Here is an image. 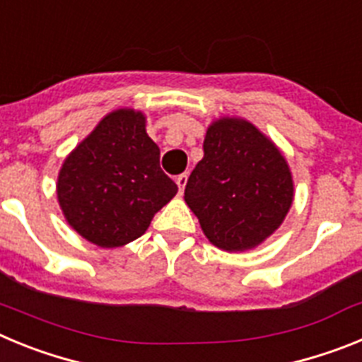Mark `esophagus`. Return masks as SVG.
<instances>
[{"mask_svg":"<svg viewBox=\"0 0 362 362\" xmlns=\"http://www.w3.org/2000/svg\"><path fill=\"white\" fill-rule=\"evenodd\" d=\"M187 181H188L187 174H181V175H177V177H175V185H177V188H179V194H183L185 187H187Z\"/></svg>","mask_w":362,"mask_h":362,"instance_id":"34e87169","label":"esophagus"}]
</instances>
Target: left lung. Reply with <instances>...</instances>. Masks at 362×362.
I'll return each instance as SVG.
<instances>
[{
    "mask_svg": "<svg viewBox=\"0 0 362 362\" xmlns=\"http://www.w3.org/2000/svg\"><path fill=\"white\" fill-rule=\"evenodd\" d=\"M203 152L185 187V203L214 246L252 250L292 209L296 188L288 161L267 134L235 116L210 123Z\"/></svg>",
    "mask_w": 362,
    "mask_h": 362,
    "instance_id": "left-lung-1",
    "label": "left lung"
}]
</instances>
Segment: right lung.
Here are the masks:
<instances>
[{"label":"right lung","instance_id":"obj_1","mask_svg":"<svg viewBox=\"0 0 362 362\" xmlns=\"http://www.w3.org/2000/svg\"><path fill=\"white\" fill-rule=\"evenodd\" d=\"M56 194L74 232L99 248H119L141 238L177 185L159 166L145 114L124 107L108 112L66 156Z\"/></svg>","mask_w":362,"mask_h":362}]
</instances>
